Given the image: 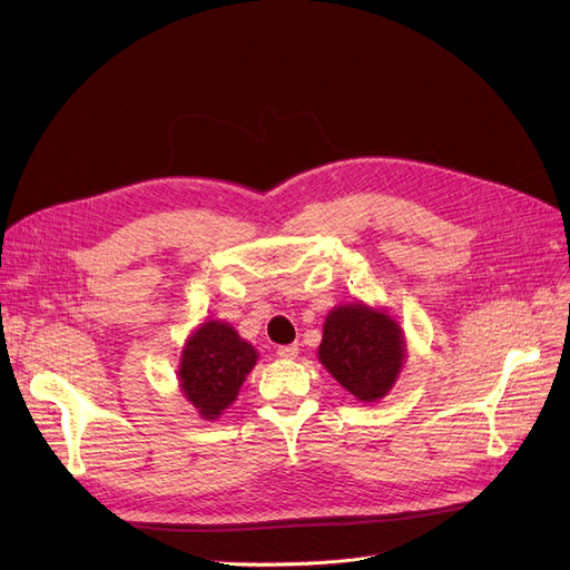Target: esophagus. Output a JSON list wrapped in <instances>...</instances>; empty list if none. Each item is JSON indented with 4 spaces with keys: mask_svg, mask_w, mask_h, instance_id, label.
Returning <instances> with one entry per match:
<instances>
[{
    "mask_svg": "<svg viewBox=\"0 0 570 570\" xmlns=\"http://www.w3.org/2000/svg\"><path fill=\"white\" fill-rule=\"evenodd\" d=\"M296 355H299V345H296V343L278 347V357H283V360H294Z\"/></svg>",
    "mask_w": 570,
    "mask_h": 570,
    "instance_id": "obj_1",
    "label": "esophagus"
}]
</instances>
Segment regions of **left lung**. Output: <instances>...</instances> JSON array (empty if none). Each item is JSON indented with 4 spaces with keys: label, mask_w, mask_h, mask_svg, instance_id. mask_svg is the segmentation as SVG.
<instances>
[{
    "label": "left lung",
    "mask_w": 570,
    "mask_h": 570,
    "mask_svg": "<svg viewBox=\"0 0 570 570\" xmlns=\"http://www.w3.org/2000/svg\"><path fill=\"white\" fill-rule=\"evenodd\" d=\"M317 360L364 403L385 399L405 364V334L385 311L364 302L334 306L324 317Z\"/></svg>",
    "instance_id": "obj_1"
}]
</instances>
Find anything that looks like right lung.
<instances>
[{"mask_svg":"<svg viewBox=\"0 0 570 570\" xmlns=\"http://www.w3.org/2000/svg\"><path fill=\"white\" fill-rule=\"evenodd\" d=\"M257 350L229 322L206 320L187 336L178 362V387L202 420H218L236 401Z\"/></svg>","mask_w":570,"mask_h":570,"instance_id":"1","label":"right lung"}]
</instances>
